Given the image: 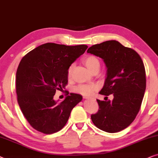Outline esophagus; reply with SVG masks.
Masks as SVG:
<instances>
[{"label": "esophagus", "instance_id": "34e87169", "mask_svg": "<svg viewBox=\"0 0 158 158\" xmlns=\"http://www.w3.org/2000/svg\"><path fill=\"white\" fill-rule=\"evenodd\" d=\"M84 98L85 99H92V98H90V97H87V96H85L84 97Z\"/></svg>", "mask_w": 158, "mask_h": 158}]
</instances>
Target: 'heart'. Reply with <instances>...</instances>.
I'll list each match as a JSON object with an SVG mask.
<instances>
[{"label": "heart", "instance_id": "1", "mask_svg": "<svg viewBox=\"0 0 158 158\" xmlns=\"http://www.w3.org/2000/svg\"><path fill=\"white\" fill-rule=\"evenodd\" d=\"M84 61H85L86 66L90 71H92L96 67H100V61H99V60L95 56H87V57L85 58ZM73 65H71L69 68V76L71 75V71H72L73 69ZM97 89H98V85H94V84H81V85H79L74 88V91L77 92V93L83 94V95H89V94H91Z\"/></svg>", "mask_w": 158, "mask_h": 158}]
</instances>
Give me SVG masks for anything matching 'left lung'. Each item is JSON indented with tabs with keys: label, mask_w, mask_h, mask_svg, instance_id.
Masks as SVG:
<instances>
[{
	"label": "left lung",
	"mask_w": 158,
	"mask_h": 158,
	"mask_svg": "<svg viewBox=\"0 0 158 158\" xmlns=\"http://www.w3.org/2000/svg\"><path fill=\"white\" fill-rule=\"evenodd\" d=\"M87 52L102 58L107 67L104 86L99 93L113 95L111 101L97 100L99 110L91 115L92 121L108 133L121 131L135 119L144 98L146 73L142 58L135 50L115 40L92 45Z\"/></svg>",
	"instance_id": "obj_1"
}]
</instances>
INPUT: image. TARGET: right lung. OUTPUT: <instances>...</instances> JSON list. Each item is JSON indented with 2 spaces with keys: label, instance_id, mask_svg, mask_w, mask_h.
Returning <instances> with one entry per match:
<instances>
[{
  "label": "right lung",
  "instance_id": "1",
  "mask_svg": "<svg viewBox=\"0 0 158 158\" xmlns=\"http://www.w3.org/2000/svg\"><path fill=\"white\" fill-rule=\"evenodd\" d=\"M87 48L48 43L22 58L16 71L17 100L23 115L37 131L45 134L60 131L82 100L80 94L70 93L58 102L53 96L66 87L69 68Z\"/></svg>",
  "mask_w": 158,
  "mask_h": 158
}]
</instances>
